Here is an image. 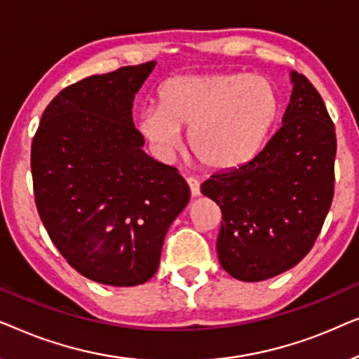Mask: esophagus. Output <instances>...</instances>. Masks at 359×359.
<instances>
[{
  "label": "esophagus",
  "instance_id": "1",
  "mask_svg": "<svg viewBox=\"0 0 359 359\" xmlns=\"http://www.w3.org/2000/svg\"><path fill=\"white\" fill-rule=\"evenodd\" d=\"M188 181V186L191 189V194H193V198H198V196L201 194V183L196 178H188L186 180Z\"/></svg>",
  "mask_w": 359,
  "mask_h": 359
}]
</instances>
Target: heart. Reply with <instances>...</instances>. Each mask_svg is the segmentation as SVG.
Listing matches in <instances>:
<instances>
[{"mask_svg":"<svg viewBox=\"0 0 359 359\" xmlns=\"http://www.w3.org/2000/svg\"><path fill=\"white\" fill-rule=\"evenodd\" d=\"M279 111L278 86L263 75H180L161 83L158 106L140 112L137 129L161 158L176 154L181 129H189L196 158L208 168L230 170L262 151Z\"/></svg>","mask_w":359,"mask_h":359,"instance_id":"obj_1","label":"heart"}]
</instances>
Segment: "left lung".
Listing matches in <instances>:
<instances>
[{
  "label": "left lung",
  "mask_w": 359,
  "mask_h": 359,
  "mask_svg": "<svg viewBox=\"0 0 359 359\" xmlns=\"http://www.w3.org/2000/svg\"><path fill=\"white\" fill-rule=\"evenodd\" d=\"M291 83L281 129L264 149L201 186L222 210L219 262L240 281H264L296 266L332 205L335 126L306 76L291 72Z\"/></svg>",
  "instance_id": "obj_1"
}]
</instances>
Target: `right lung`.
Instances as JSON below:
<instances>
[{
    "instance_id": "add662e5",
    "label": "right lung",
    "mask_w": 359,
    "mask_h": 359,
    "mask_svg": "<svg viewBox=\"0 0 359 359\" xmlns=\"http://www.w3.org/2000/svg\"><path fill=\"white\" fill-rule=\"evenodd\" d=\"M156 62L67 86L43 111L31 170L43 227L83 276L144 284L158 269L170 225L189 203L173 166L142 150L132 102Z\"/></svg>"
}]
</instances>
